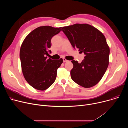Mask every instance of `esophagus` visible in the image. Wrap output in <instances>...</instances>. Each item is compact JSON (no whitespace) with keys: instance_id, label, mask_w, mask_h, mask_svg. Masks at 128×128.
Returning a JSON list of instances; mask_svg holds the SVG:
<instances>
[{"instance_id":"1","label":"esophagus","mask_w":128,"mask_h":128,"mask_svg":"<svg viewBox=\"0 0 128 128\" xmlns=\"http://www.w3.org/2000/svg\"><path fill=\"white\" fill-rule=\"evenodd\" d=\"M63 62H68V60H67L66 58H63Z\"/></svg>"}]
</instances>
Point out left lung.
<instances>
[{"mask_svg": "<svg viewBox=\"0 0 128 128\" xmlns=\"http://www.w3.org/2000/svg\"><path fill=\"white\" fill-rule=\"evenodd\" d=\"M62 30L74 48L85 54L79 63L72 60L70 71L74 82L84 88H91L102 79L109 64L110 48L103 33L88 24H75L63 27Z\"/></svg>", "mask_w": 128, "mask_h": 128, "instance_id": "8db88e82", "label": "left lung"}]
</instances>
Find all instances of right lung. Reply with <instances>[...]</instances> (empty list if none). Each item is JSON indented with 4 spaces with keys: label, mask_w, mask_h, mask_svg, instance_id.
Instances as JSON below:
<instances>
[{
    "label": "right lung",
    "mask_w": 128,
    "mask_h": 128,
    "mask_svg": "<svg viewBox=\"0 0 128 128\" xmlns=\"http://www.w3.org/2000/svg\"><path fill=\"white\" fill-rule=\"evenodd\" d=\"M62 28L40 26L26 37L20 51L22 71L30 85L38 90L48 89L55 82L57 70L63 59L48 58L51 38L58 34Z\"/></svg>",
    "instance_id": "obj_1"
}]
</instances>
